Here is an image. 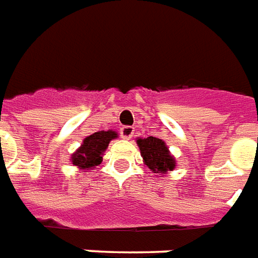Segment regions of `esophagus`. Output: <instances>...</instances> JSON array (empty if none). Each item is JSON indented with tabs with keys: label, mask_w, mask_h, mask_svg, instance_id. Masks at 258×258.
<instances>
[{
	"label": "esophagus",
	"mask_w": 258,
	"mask_h": 258,
	"mask_svg": "<svg viewBox=\"0 0 258 258\" xmlns=\"http://www.w3.org/2000/svg\"><path fill=\"white\" fill-rule=\"evenodd\" d=\"M134 127H131V125H124V127H122L120 128V136H122L123 139H131L134 135Z\"/></svg>",
	"instance_id": "1"
}]
</instances>
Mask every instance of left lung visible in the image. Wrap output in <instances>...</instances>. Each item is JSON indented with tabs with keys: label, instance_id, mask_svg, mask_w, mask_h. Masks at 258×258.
Returning <instances> with one entry per match:
<instances>
[{
	"label": "left lung",
	"instance_id": "obj_1",
	"mask_svg": "<svg viewBox=\"0 0 258 258\" xmlns=\"http://www.w3.org/2000/svg\"><path fill=\"white\" fill-rule=\"evenodd\" d=\"M136 143L139 146L144 164L154 173L165 175L176 167V160L162 139L154 136H148L144 139L138 138Z\"/></svg>",
	"mask_w": 258,
	"mask_h": 258
}]
</instances>
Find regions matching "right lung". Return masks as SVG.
Wrapping results in <instances>:
<instances>
[{
    "label": "right lung",
    "mask_w": 258,
    "mask_h": 258,
    "mask_svg": "<svg viewBox=\"0 0 258 258\" xmlns=\"http://www.w3.org/2000/svg\"><path fill=\"white\" fill-rule=\"evenodd\" d=\"M115 138H118V134L112 130L98 131L93 135L87 136L83 139L81 147L71 155V163L77 165L79 169H86V171L100 164L102 155L108 147V143Z\"/></svg>",
    "instance_id": "1"
}]
</instances>
